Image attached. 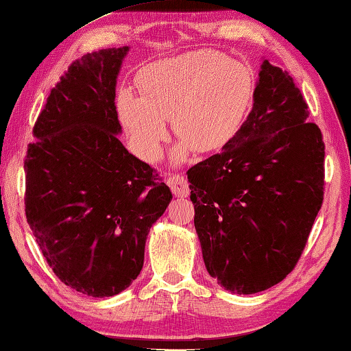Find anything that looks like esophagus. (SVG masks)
Returning a JSON list of instances; mask_svg holds the SVG:
<instances>
[{
	"label": "esophagus",
	"mask_w": 351,
	"mask_h": 351,
	"mask_svg": "<svg viewBox=\"0 0 351 351\" xmlns=\"http://www.w3.org/2000/svg\"><path fill=\"white\" fill-rule=\"evenodd\" d=\"M167 184L171 189V192L175 193L176 197L186 198L189 193H191V189H189V182L184 176L181 175H171L167 178Z\"/></svg>",
	"instance_id": "34e87169"
}]
</instances>
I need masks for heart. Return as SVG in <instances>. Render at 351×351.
I'll use <instances>...</instances> for the list:
<instances>
[{"mask_svg": "<svg viewBox=\"0 0 351 351\" xmlns=\"http://www.w3.org/2000/svg\"><path fill=\"white\" fill-rule=\"evenodd\" d=\"M138 88H121L117 114L132 147L145 160L162 154L170 119L181 142L175 162L193 148L209 153L237 136L252 109L254 75L247 64L214 49H195L156 60L138 73Z\"/></svg>", "mask_w": 351, "mask_h": 351, "instance_id": "obj_1", "label": "heart"}]
</instances>
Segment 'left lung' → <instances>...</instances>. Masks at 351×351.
I'll use <instances>...</instances> for the list:
<instances>
[{"label":"left lung","mask_w":351,"mask_h":351,"mask_svg":"<svg viewBox=\"0 0 351 351\" xmlns=\"http://www.w3.org/2000/svg\"><path fill=\"white\" fill-rule=\"evenodd\" d=\"M287 71L264 59L241 131L187 171L206 270L232 293L291 274L324 202L325 143Z\"/></svg>","instance_id":"1"}]
</instances>
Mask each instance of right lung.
<instances>
[{
	"mask_svg": "<svg viewBox=\"0 0 351 351\" xmlns=\"http://www.w3.org/2000/svg\"><path fill=\"white\" fill-rule=\"evenodd\" d=\"M130 47L88 53L60 76L25 159L26 219L56 276L112 297L141 274L171 192L119 141L115 86Z\"/></svg>",
	"mask_w": 351,
	"mask_h": 351,
	"instance_id": "right-lung-1",
	"label": "right lung"
}]
</instances>
